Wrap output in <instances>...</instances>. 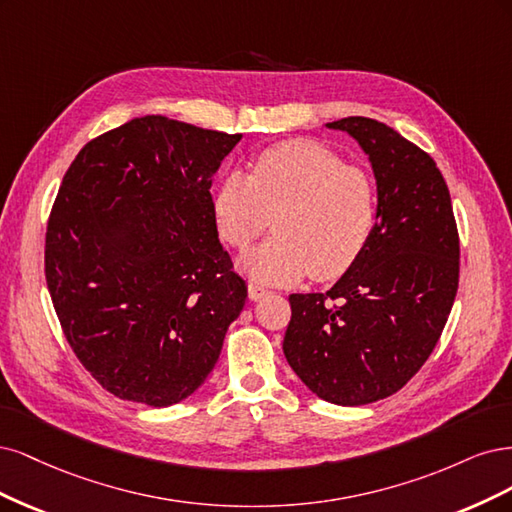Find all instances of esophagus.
I'll return each instance as SVG.
<instances>
[{
	"instance_id": "obj_1",
	"label": "esophagus",
	"mask_w": 512,
	"mask_h": 512,
	"mask_svg": "<svg viewBox=\"0 0 512 512\" xmlns=\"http://www.w3.org/2000/svg\"><path fill=\"white\" fill-rule=\"evenodd\" d=\"M263 295H268V289H263V287H259V285H249V298L251 300H261Z\"/></svg>"
}]
</instances>
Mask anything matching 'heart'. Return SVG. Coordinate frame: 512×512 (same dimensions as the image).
Segmentation results:
<instances>
[{
    "instance_id": "obj_1",
    "label": "heart",
    "mask_w": 512,
    "mask_h": 512,
    "mask_svg": "<svg viewBox=\"0 0 512 512\" xmlns=\"http://www.w3.org/2000/svg\"><path fill=\"white\" fill-rule=\"evenodd\" d=\"M214 219L234 249L249 246L274 217L276 236L242 259L259 283H295L308 272L332 280L364 255L378 219L372 176L319 142L268 148L251 174H227L214 191Z\"/></svg>"
}]
</instances>
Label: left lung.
Masks as SVG:
<instances>
[{"label":"left lung","mask_w":512,"mask_h":512,"mask_svg":"<svg viewBox=\"0 0 512 512\" xmlns=\"http://www.w3.org/2000/svg\"><path fill=\"white\" fill-rule=\"evenodd\" d=\"M368 155L378 219L364 255L325 293H291L283 351L321 400L361 406L400 391L432 355L455 302L459 236L436 161L385 123H327Z\"/></svg>","instance_id":"1"}]
</instances>
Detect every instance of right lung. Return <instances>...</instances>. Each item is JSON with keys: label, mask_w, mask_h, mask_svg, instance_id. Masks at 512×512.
<instances>
[{"label": "right lung", "mask_w": 512, "mask_h": 512, "mask_svg": "<svg viewBox=\"0 0 512 512\" xmlns=\"http://www.w3.org/2000/svg\"><path fill=\"white\" fill-rule=\"evenodd\" d=\"M240 138L148 114L87 142L63 176L46 285L80 364L121 400L189 398L244 308L210 195Z\"/></svg>", "instance_id": "obj_1"}]
</instances>
